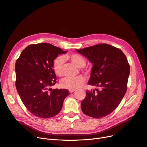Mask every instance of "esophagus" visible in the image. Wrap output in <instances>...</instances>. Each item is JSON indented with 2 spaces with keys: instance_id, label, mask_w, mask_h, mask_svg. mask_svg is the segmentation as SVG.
Wrapping results in <instances>:
<instances>
[{
  "instance_id": "34e87169",
  "label": "esophagus",
  "mask_w": 147,
  "mask_h": 147,
  "mask_svg": "<svg viewBox=\"0 0 147 147\" xmlns=\"http://www.w3.org/2000/svg\"><path fill=\"white\" fill-rule=\"evenodd\" d=\"M75 90V89H69V92H70V94H71V93H73Z\"/></svg>"
}]
</instances>
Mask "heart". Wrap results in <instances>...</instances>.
I'll return each mask as SVG.
<instances>
[{"instance_id": "obj_1", "label": "heart", "mask_w": 147, "mask_h": 147, "mask_svg": "<svg viewBox=\"0 0 147 147\" xmlns=\"http://www.w3.org/2000/svg\"><path fill=\"white\" fill-rule=\"evenodd\" d=\"M66 57L77 65L78 67H83L86 65L85 59L79 54L67 55ZM64 59L62 57H58L54 61L53 69L58 76L61 77L64 74ZM86 82V78L83 75H78L76 77H66L61 81V86L64 89H75L80 88Z\"/></svg>"}]
</instances>
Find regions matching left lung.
Instances as JSON below:
<instances>
[{
    "instance_id": "left-lung-1",
    "label": "left lung",
    "mask_w": 147,
    "mask_h": 147,
    "mask_svg": "<svg viewBox=\"0 0 147 147\" xmlns=\"http://www.w3.org/2000/svg\"><path fill=\"white\" fill-rule=\"evenodd\" d=\"M93 64L88 84L100 89L86 90L81 102L83 113L100 119L117 108L126 92L130 67L119 49L107 44L76 50Z\"/></svg>"
}]
</instances>
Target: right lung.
Segmentation results:
<instances>
[{
	"mask_svg": "<svg viewBox=\"0 0 147 147\" xmlns=\"http://www.w3.org/2000/svg\"><path fill=\"white\" fill-rule=\"evenodd\" d=\"M67 52L49 43L32 44L16 61L17 91L25 107L36 117L45 119L57 115L69 95L67 89L50 88L57 82L54 59Z\"/></svg>",
	"mask_w": 147,
	"mask_h": 147,
	"instance_id": "obj_1",
	"label": "right lung"
}]
</instances>
